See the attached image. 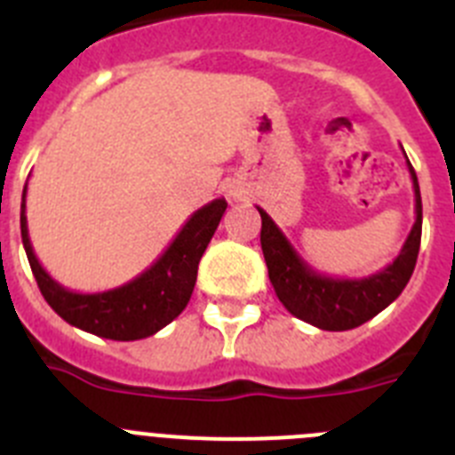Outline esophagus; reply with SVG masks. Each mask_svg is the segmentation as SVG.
<instances>
[{
	"label": "esophagus",
	"instance_id": "esophagus-1",
	"mask_svg": "<svg viewBox=\"0 0 455 455\" xmlns=\"http://www.w3.org/2000/svg\"><path fill=\"white\" fill-rule=\"evenodd\" d=\"M230 198H235V200H236V198H239V193H236V191H230Z\"/></svg>",
	"mask_w": 455,
	"mask_h": 455
}]
</instances>
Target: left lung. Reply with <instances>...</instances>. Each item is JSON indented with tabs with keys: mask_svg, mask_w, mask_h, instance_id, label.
I'll list each match as a JSON object with an SVG mask.
<instances>
[{
	"mask_svg": "<svg viewBox=\"0 0 455 455\" xmlns=\"http://www.w3.org/2000/svg\"><path fill=\"white\" fill-rule=\"evenodd\" d=\"M408 159V156H405ZM412 188H415V225L405 239L403 248L392 264L369 277H332L315 271L289 243L283 230L273 223L262 207V252L267 259L268 280L275 289L277 299L296 319L312 323L321 331H351L373 319L389 303L399 299L415 271L421 243V193L417 172L408 162Z\"/></svg>",
	"mask_w": 455,
	"mask_h": 455,
	"instance_id": "1",
	"label": "left lung"
}]
</instances>
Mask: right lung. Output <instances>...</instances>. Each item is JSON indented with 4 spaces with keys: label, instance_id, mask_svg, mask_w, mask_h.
I'll list each match as a JSON object with an SVG mask.
<instances>
[{
    "label": "right lung",
    "instance_id": "obj_1",
    "mask_svg": "<svg viewBox=\"0 0 455 455\" xmlns=\"http://www.w3.org/2000/svg\"><path fill=\"white\" fill-rule=\"evenodd\" d=\"M24 200H27V187L22 191V207H20V230L40 293L63 321L79 331L116 341L146 339L182 315L196 287L200 257L228 207L225 198H216L198 212H193L191 219L182 225V230L162 252V257L130 283L107 291L79 293L56 283L40 267L29 239Z\"/></svg>",
    "mask_w": 455,
    "mask_h": 455
}]
</instances>
